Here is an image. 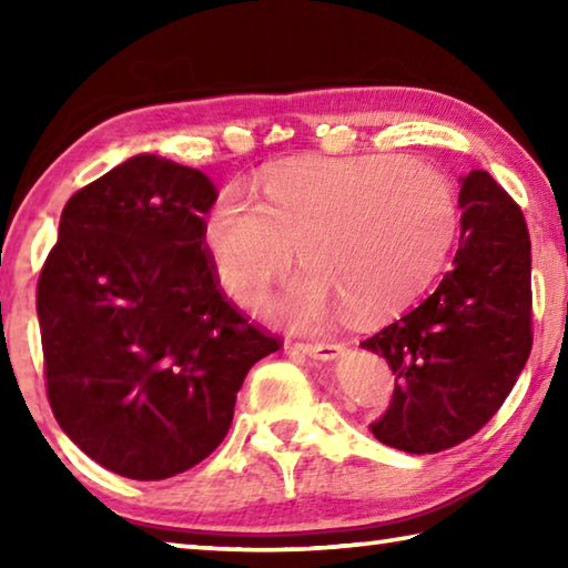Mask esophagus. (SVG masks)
<instances>
[{
    "label": "esophagus",
    "mask_w": 568,
    "mask_h": 568,
    "mask_svg": "<svg viewBox=\"0 0 568 568\" xmlns=\"http://www.w3.org/2000/svg\"><path fill=\"white\" fill-rule=\"evenodd\" d=\"M291 351H301L318 361H335L343 355V345H338V343H293Z\"/></svg>",
    "instance_id": "1"
}]
</instances>
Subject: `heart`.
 <instances>
[{"label":"heart","mask_w":568,"mask_h":568,"mask_svg":"<svg viewBox=\"0 0 568 568\" xmlns=\"http://www.w3.org/2000/svg\"><path fill=\"white\" fill-rule=\"evenodd\" d=\"M458 205L440 172L418 162L358 155L277 170L253 203L220 192L205 250L220 285L250 305L295 261L305 271L261 303L297 331L321 328L341 305L358 321L398 313L438 271L456 235Z\"/></svg>","instance_id":"1"}]
</instances>
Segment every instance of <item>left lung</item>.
<instances>
[{
  "label": "left lung",
  "instance_id": "obj_1",
  "mask_svg": "<svg viewBox=\"0 0 568 568\" xmlns=\"http://www.w3.org/2000/svg\"><path fill=\"white\" fill-rule=\"evenodd\" d=\"M458 182L460 235L444 281L361 343L396 376L373 436L406 454H438L474 436L501 408L531 353L526 220L488 172Z\"/></svg>",
  "mask_w": 568,
  "mask_h": 568
}]
</instances>
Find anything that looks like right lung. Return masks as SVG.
<instances>
[{"instance_id":"add662e5","label":"right lung","mask_w":568,"mask_h":568,"mask_svg":"<svg viewBox=\"0 0 568 568\" xmlns=\"http://www.w3.org/2000/svg\"><path fill=\"white\" fill-rule=\"evenodd\" d=\"M215 185L142 152L70 197L42 267L47 396L92 460L162 480L207 458L277 341L223 293L205 250Z\"/></svg>"}]
</instances>
